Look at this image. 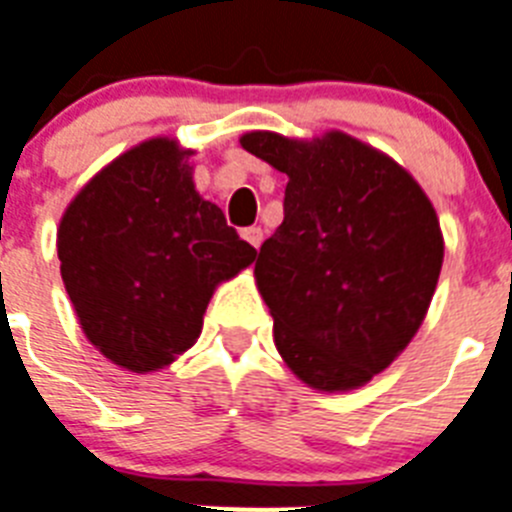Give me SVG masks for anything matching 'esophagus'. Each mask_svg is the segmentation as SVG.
Here are the masks:
<instances>
[{"instance_id": "esophagus-1", "label": "esophagus", "mask_w": 512, "mask_h": 512, "mask_svg": "<svg viewBox=\"0 0 512 512\" xmlns=\"http://www.w3.org/2000/svg\"><path fill=\"white\" fill-rule=\"evenodd\" d=\"M242 236L244 239H247L249 244H252V247H260V244H263V228L260 226H249V228H244L242 231Z\"/></svg>"}]
</instances>
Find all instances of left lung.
<instances>
[{"label": "left lung", "mask_w": 512, "mask_h": 512, "mask_svg": "<svg viewBox=\"0 0 512 512\" xmlns=\"http://www.w3.org/2000/svg\"><path fill=\"white\" fill-rule=\"evenodd\" d=\"M239 144L289 176L284 223L255 263L278 355L318 392L368 384L429 313L444 260L431 199L400 162L344 131H249Z\"/></svg>", "instance_id": "left-lung-1"}]
</instances>
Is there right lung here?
I'll list each match as a JSON object with an SVG mask.
<instances>
[{
    "label": "right lung",
    "mask_w": 512,
    "mask_h": 512,
    "mask_svg": "<svg viewBox=\"0 0 512 512\" xmlns=\"http://www.w3.org/2000/svg\"><path fill=\"white\" fill-rule=\"evenodd\" d=\"M191 155L168 136L141 141L70 199L57 228L83 334L126 371H160L184 355L215 286L255 263V247L199 197Z\"/></svg>",
    "instance_id": "right-lung-1"
}]
</instances>
